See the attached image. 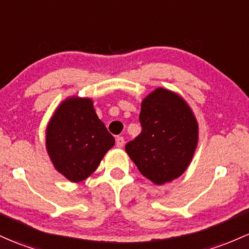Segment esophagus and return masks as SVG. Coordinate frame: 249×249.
Instances as JSON below:
<instances>
[{
  "instance_id": "1",
  "label": "esophagus",
  "mask_w": 249,
  "mask_h": 249,
  "mask_svg": "<svg viewBox=\"0 0 249 249\" xmlns=\"http://www.w3.org/2000/svg\"><path fill=\"white\" fill-rule=\"evenodd\" d=\"M124 143H125V141H124V138H123V137H117L116 138V144H117V146H118V147H122L123 145H124Z\"/></svg>"
}]
</instances>
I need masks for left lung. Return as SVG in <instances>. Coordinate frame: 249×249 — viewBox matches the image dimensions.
Returning a JSON list of instances; mask_svg holds the SVG:
<instances>
[{
  "label": "left lung",
  "mask_w": 249,
  "mask_h": 249,
  "mask_svg": "<svg viewBox=\"0 0 249 249\" xmlns=\"http://www.w3.org/2000/svg\"><path fill=\"white\" fill-rule=\"evenodd\" d=\"M142 132L125 146L144 177L157 185L178 178L187 170L198 143V123L188 103L158 87L143 99Z\"/></svg>",
  "instance_id": "8db88e82"
}]
</instances>
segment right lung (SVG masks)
<instances>
[{
	"mask_svg": "<svg viewBox=\"0 0 249 249\" xmlns=\"http://www.w3.org/2000/svg\"><path fill=\"white\" fill-rule=\"evenodd\" d=\"M113 145V136L98 118L91 98L68 97L55 108L46 127L49 160L71 182L91 176Z\"/></svg>",
	"mask_w": 249,
	"mask_h": 249,
	"instance_id": "1",
	"label": "right lung"
}]
</instances>
